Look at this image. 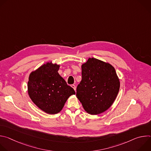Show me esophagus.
Wrapping results in <instances>:
<instances>
[{"label":"esophagus","instance_id":"1","mask_svg":"<svg viewBox=\"0 0 151 151\" xmlns=\"http://www.w3.org/2000/svg\"><path fill=\"white\" fill-rule=\"evenodd\" d=\"M71 87L73 88V90H74L75 91H76V86H75V85H72Z\"/></svg>","mask_w":151,"mask_h":151}]
</instances>
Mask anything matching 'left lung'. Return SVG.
<instances>
[{
	"mask_svg": "<svg viewBox=\"0 0 151 151\" xmlns=\"http://www.w3.org/2000/svg\"><path fill=\"white\" fill-rule=\"evenodd\" d=\"M81 68L82 80L76 97L87 113L101 114L112 106L119 90L115 69L111 64L95 58H89Z\"/></svg>",
	"mask_w": 151,
	"mask_h": 151,
	"instance_id": "1",
	"label": "left lung"
}]
</instances>
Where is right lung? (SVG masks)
I'll list each match as a JSON object with an SVG mask.
<instances>
[{
  "label": "right lung",
  "mask_w": 151,
  "mask_h": 151,
  "mask_svg": "<svg viewBox=\"0 0 151 151\" xmlns=\"http://www.w3.org/2000/svg\"><path fill=\"white\" fill-rule=\"evenodd\" d=\"M60 65L48 62L31 72L28 94L40 109L48 114L60 112L75 91L58 73Z\"/></svg>",
  "instance_id": "obj_1"
}]
</instances>
